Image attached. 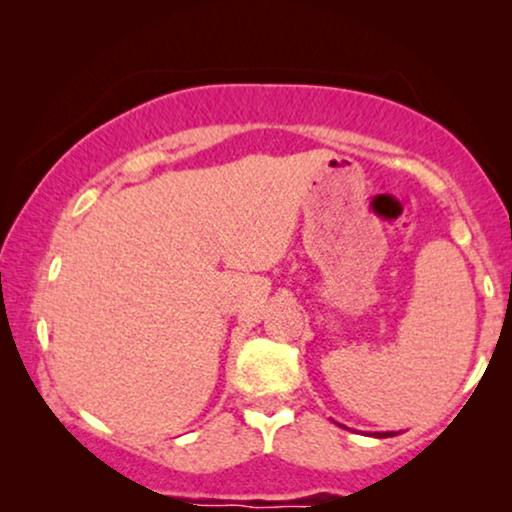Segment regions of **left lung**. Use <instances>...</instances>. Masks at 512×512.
<instances>
[{"label": "left lung", "instance_id": "obj_1", "mask_svg": "<svg viewBox=\"0 0 512 512\" xmlns=\"http://www.w3.org/2000/svg\"><path fill=\"white\" fill-rule=\"evenodd\" d=\"M375 438H387V436H396V433H391V431H384V433H373Z\"/></svg>", "mask_w": 512, "mask_h": 512}]
</instances>
